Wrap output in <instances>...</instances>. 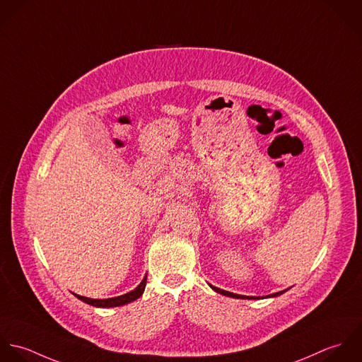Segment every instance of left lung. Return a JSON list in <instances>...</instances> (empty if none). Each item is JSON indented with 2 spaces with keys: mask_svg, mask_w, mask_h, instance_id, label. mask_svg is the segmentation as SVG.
I'll return each instance as SVG.
<instances>
[{
  "mask_svg": "<svg viewBox=\"0 0 362 362\" xmlns=\"http://www.w3.org/2000/svg\"><path fill=\"white\" fill-rule=\"evenodd\" d=\"M210 287L214 289L216 292H218V293H222V295H226V296H230V298H238V299H257L256 296H246V295L233 293V292H229V291H225V289L217 288V287H214V286H210ZM286 291H287V289H284V291H280V292H276V293H272V295H269V296H279V295L284 293Z\"/></svg>",
  "mask_w": 362,
  "mask_h": 362,
  "instance_id": "left-lung-1",
  "label": "left lung"
}]
</instances>
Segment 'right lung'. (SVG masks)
Listing matches in <instances>:
<instances>
[{"label": "right lung", "instance_id": "1", "mask_svg": "<svg viewBox=\"0 0 362 362\" xmlns=\"http://www.w3.org/2000/svg\"><path fill=\"white\" fill-rule=\"evenodd\" d=\"M145 286H146V276L144 277V280L140 283V286L137 288L124 293V295H120V296H115V298H106V299H92V298H86V296H81V295H76L75 296L78 299H81L82 302L88 303V305H92V306H96V308H115V306H122V305H126V303H130L133 300H136L137 298H140L144 292Z\"/></svg>", "mask_w": 362, "mask_h": 362}]
</instances>
